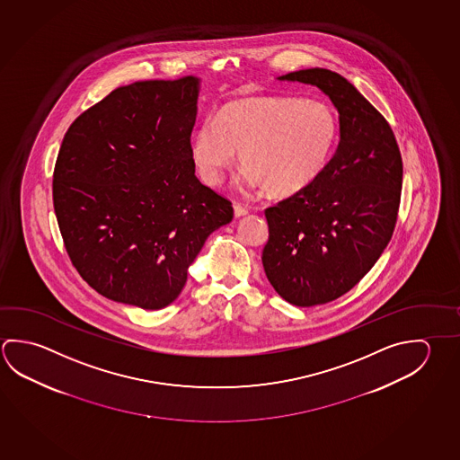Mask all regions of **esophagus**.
<instances>
[{"mask_svg":"<svg viewBox=\"0 0 460 460\" xmlns=\"http://www.w3.org/2000/svg\"><path fill=\"white\" fill-rule=\"evenodd\" d=\"M247 213H249V210H247L245 207H242V205H239V203H235V205H234V217H235V218L245 217Z\"/></svg>","mask_w":460,"mask_h":460,"instance_id":"34e87169","label":"esophagus"}]
</instances>
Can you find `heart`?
<instances>
[{
    "label": "heart",
    "instance_id": "1",
    "mask_svg": "<svg viewBox=\"0 0 460 460\" xmlns=\"http://www.w3.org/2000/svg\"><path fill=\"white\" fill-rule=\"evenodd\" d=\"M338 136V116L322 100L242 98L199 126L190 158L203 182L218 186L239 152L243 186L288 197L322 176Z\"/></svg>",
    "mask_w": 460,
    "mask_h": 460
}]
</instances>
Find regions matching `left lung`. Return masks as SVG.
Masks as SVG:
<instances>
[{
  "label": "left lung",
  "mask_w": 460,
  "mask_h": 460,
  "mask_svg": "<svg viewBox=\"0 0 460 460\" xmlns=\"http://www.w3.org/2000/svg\"><path fill=\"white\" fill-rule=\"evenodd\" d=\"M278 81L314 85L339 113V144L322 176L266 208V278L292 305L341 297L370 271L394 233L402 158L386 119L346 77L322 67Z\"/></svg>",
  "instance_id": "1"
}]
</instances>
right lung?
Segmentation results:
<instances>
[{
	"label": "right lung",
	"mask_w": 460,
	"mask_h": 460,
	"mask_svg": "<svg viewBox=\"0 0 460 460\" xmlns=\"http://www.w3.org/2000/svg\"><path fill=\"white\" fill-rule=\"evenodd\" d=\"M200 79L113 90L66 132L53 203L66 250L98 294L144 310L178 298L207 237L233 219L190 158Z\"/></svg>",
	"instance_id": "obj_1"
}]
</instances>
